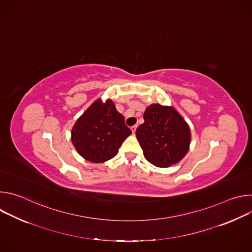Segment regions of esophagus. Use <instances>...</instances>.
Listing matches in <instances>:
<instances>
[{
	"label": "esophagus",
	"mask_w": 252,
	"mask_h": 252,
	"mask_svg": "<svg viewBox=\"0 0 252 252\" xmlns=\"http://www.w3.org/2000/svg\"><path fill=\"white\" fill-rule=\"evenodd\" d=\"M136 127H137V126H132L130 127V129H131L132 133H134V132H135V130H136Z\"/></svg>",
	"instance_id": "esophagus-1"
}]
</instances>
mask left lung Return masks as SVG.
I'll list each match as a JSON object with an SVG mask.
<instances>
[{
	"instance_id": "obj_1",
	"label": "left lung",
	"mask_w": 252,
	"mask_h": 252,
	"mask_svg": "<svg viewBox=\"0 0 252 252\" xmlns=\"http://www.w3.org/2000/svg\"><path fill=\"white\" fill-rule=\"evenodd\" d=\"M143 120L135 135L148 161L158 167H169L187 156L190 128L173 106L153 103L146 109Z\"/></svg>"
}]
</instances>
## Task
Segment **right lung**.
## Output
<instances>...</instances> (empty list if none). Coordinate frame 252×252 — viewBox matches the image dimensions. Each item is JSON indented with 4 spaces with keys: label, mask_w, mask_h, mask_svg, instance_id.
Instances as JSON below:
<instances>
[{
    "label": "right lung",
    "mask_w": 252,
    "mask_h": 252,
    "mask_svg": "<svg viewBox=\"0 0 252 252\" xmlns=\"http://www.w3.org/2000/svg\"><path fill=\"white\" fill-rule=\"evenodd\" d=\"M131 134L114 101L97 98L77 120L70 131L71 142L81 157L94 163L112 159Z\"/></svg>",
    "instance_id": "add662e5"
}]
</instances>
